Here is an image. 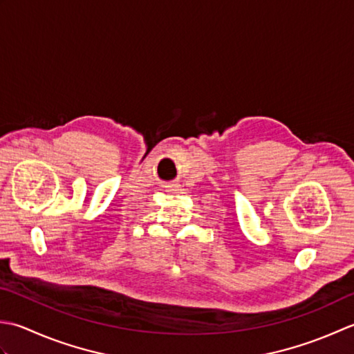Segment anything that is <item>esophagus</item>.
<instances>
[{"mask_svg":"<svg viewBox=\"0 0 354 354\" xmlns=\"http://www.w3.org/2000/svg\"><path fill=\"white\" fill-rule=\"evenodd\" d=\"M169 191H172V192H180V191H182V187H180V185H174V186L169 187Z\"/></svg>","mask_w":354,"mask_h":354,"instance_id":"1","label":"esophagus"}]
</instances>
